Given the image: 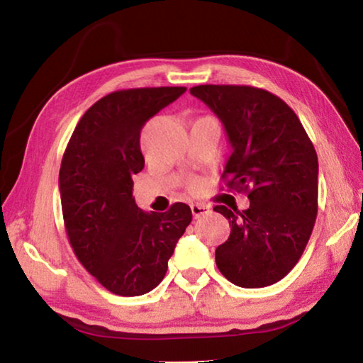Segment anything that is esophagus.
Returning a JSON list of instances; mask_svg holds the SVG:
<instances>
[{
	"label": "esophagus",
	"mask_w": 363,
	"mask_h": 363,
	"mask_svg": "<svg viewBox=\"0 0 363 363\" xmlns=\"http://www.w3.org/2000/svg\"><path fill=\"white\" fill-rule=\"evenodd\" d=\"M190 210H192V214H194V218H195V219H199V218H201V216H205V214H208V213L211 211V210H210V206H208V205H201V203H194V205H190Z\"/></svg>",
	"instance_id": "34e87169"
}]
</instances>
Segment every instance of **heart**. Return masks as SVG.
Segmentation results:
<instances>
[{
    "label": "heart",
    "mask_w": 363,
    "mask_h": 363,
    "mask_svg": "<svg viewBox=\"0 0 363 363\" xmlns=\"http://www.w3.org/2000/svg\"><path fill=\"white\" fill-rule=\"evenodd\" d=\"M199 189H200V181L199 179H194L192 182H190V190H192V192H196Z\"/></svg>",
    "instance_id": "heart-1"
}]
</instances>
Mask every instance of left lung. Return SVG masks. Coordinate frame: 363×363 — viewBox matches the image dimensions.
Instances as JSON below:
<instances>
[{
  "label": "left lung",
  "mask_w": 363,
  "mask_h": 363,
  "mask_svg": "<svg viewBox=\"0 0 363 363\" xmlns=\"http://www.w3.org/2000/svg\"><path fill=\"white\" fill-rule=\"evenodd\" d=\"M219 116L232 144L223 179L245 192L248 210L214 211L230 235L216 248V266L233 285L277 284L303 256L318 208V162L296 113L266 89L243 84L190 88Z\"/></svg>",
  "instance_id": "left-lung-1"
}]
</instances>
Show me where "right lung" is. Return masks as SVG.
<instances>
[{"instance_id":"obj_1","label":"right lung","mask_w":363,"mask_h":363,"mask_svg":"<svg viewBox=\"0 0 363 363\" xmlns=\"http://www.w3.org/2000/svg\"><path fill=\"white\" fill-rule=\"evenodd\" d=\"M184 86L113 91L78 121L59 171L64 225L83 267L113 294L140 296L163 280L192 211L174 203L145 213L133 199L144 168L140 130Z\"/></svg>"}]
</instances>
